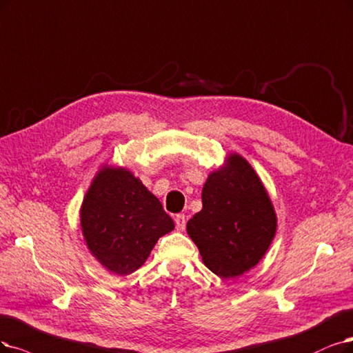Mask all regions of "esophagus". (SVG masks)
<instances>
[{
  "mask_svg": "<svg viewBox=\"0 0 353 353\" xmlns=\"http://www.w3.org/2000/svg\"><path fill=\"white\" fill-rule=\"evenodd\" d=\"M174 223H176V228L179 231H183L186 228V218L183 214H177L174 216Z\"/></svg>",
  "mask_w": 353,
  "mask_h": 353,
  "instance_id": "obj_1",
  "label": "esophagus"
}]
</instances>
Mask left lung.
Listing matches in <instances>:
<instances>
[{
    "label": "left lung",
    "mask_w": 353,
    "mask_h": 353,
    "mask_svg": "<svg viewBox=\"0 0 353 353\" xmlns=\"http://www.w3.org/2000/svg\"><path fill=\"white\" fill-rule=\"evenodd\" d=\"M228 161L208 177L202 211L188 221L205 266L224 279L254 268L276 231L275 211L252 165L237 154Z\"/></svg>",
    "instance_id": "left-lung-1"
}]
</instances>
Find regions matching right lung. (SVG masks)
Wrapping results in <instances>:
<instances>
[{
    "instance_id": "1",
    "label": "right lung",
    "mask_w": 353,
    "mask_h": 353,
    "mask_svg": "<svg viewBox=\"0 0 353 353\" xmlns=\"http://www.w3.org/2000/svg\"><path fill=\"white\" fill-rule=\"evenodd\" d=\"M81 227L90 252L116 275L145 263L152 247L174 228L163 205L126 170L104 167L81 206Z\"/></svg>"
}]
</instances>
